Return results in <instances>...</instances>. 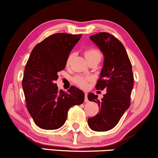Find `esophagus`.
<instances>
[{"instance_id": "34e87169", "label": "esophagus", "mask_w": 158, "mask_h": 158, "mask_svg": "<svg viewBox=\"0 0 158 158\" xmlns=\"http://www.w3.org/2000/svg\"><path fill=\"white\" fill-rule=\"evenodd\" d=\"M88 97H87V93H85V102H88Z\"/></svg>"}]
</instances>
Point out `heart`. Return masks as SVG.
<instances>
[{
	"mask_svg": "<svg viewBox=\"0 0 158 158\" xmlns=\"http://www.w3.org/2000/svg\"><path fill=\"white\" fill-rule=\"evenodd\" d=\"M84 55L87 61L89 62L93 61V60H97L100 61L102 59V54L101 51L98 48H90L86 49L84 52ZM72 57H73V54H70L68 56L66 60V65H69L72 61ZM92 80V77L90 76H84V75H77L74 77V82L75 83L77 86L81 88L87 87L89 82Z\"/></svg>",
	"mask_w": 158,
	"mask_h": 158,
	"instance_id": "heart-1",
	"label": "heart"
}]
</instances>
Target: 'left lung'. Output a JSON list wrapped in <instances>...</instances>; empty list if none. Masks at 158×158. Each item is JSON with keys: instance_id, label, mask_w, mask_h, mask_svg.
Instances as JSON below:
<instances>
[{"instance_id": "1", "label": "left lung", "mask_w": 158, "mask_h": 158, "mask_svg": "<svg viewBox=\"0 0 158 158\" xmlns=\"http://www.w3.org/2000/svg\"><path fill=\"white\" fill-rule=\"evenodd\" d=\"M104 54V65L95 85L97 89L107 91L102 100L98 95L89 93L90 102L100 107L88 125L95 131H106L114 127L131 105V94L134 87L132 65L125 47L118 39L105 32L89 37Z\"/></svg>"}]
</instances>
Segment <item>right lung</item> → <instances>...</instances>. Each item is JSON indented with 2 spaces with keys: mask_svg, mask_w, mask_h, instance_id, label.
Segmentation results:
<instances>
[{
  "mask_svg": "<svg viewBox=\"0 0 158 158\" xmlns=\"http://www.w3.org/2000/svg\"><path fill=\"white\" fill-rule=\"evenodd\" d=\"M82 35H51L33 48L24 69L22 87L27 110L40 128L55 130L64 125L69 110L84 102V93L72 86L68 93L58 90L54 81Z\"/></svg>",
  "mask_w": 158,
  "mask_h": 158,
  "instance_id": "obj_1",
  "label": "right lung"
}]
</instances>
